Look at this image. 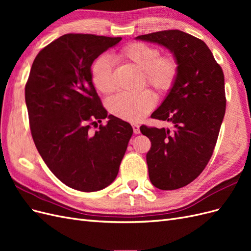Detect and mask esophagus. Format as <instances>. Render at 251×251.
I'll return each instance as SVG.
<instances>
[{"instance_id":"esophagus-1","label":"esophagus","mask_w":251,"mask_h":251,"mask_svg":"<svg viewBox=\"0 0 251 251\" xmlns=\"http://www.w3.org/2000/svg\"><path fill=\"white\" fill-rule=\"evenodd\" d=\"M132 126H133V131H134L135 134H139L140 133V126H139V125L133 124Z\"/></svg>"}]
</instances>
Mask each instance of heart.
<instances>
[{"instance_id":"1","label":"heart","mask_w":251,"mask_h":251,"mask_svg":"<svg viewBox=\"0 0 251 251\" xmlns=\"http://www.w3.org/2000/svg\"><path fill=\"white\" fill-rule=\"evenodd\" d=\"M117 57L133 64L143 72L148 86L159 93H166L175 85L178 76L179 65L173 55L161 56L157 47L144 43H132L121 48ZM95 88L103 94L114 91L113 63L107 56L95 60L91 69ZM156 100L150 91H141L136 94L120 93L113 96L108 102L110 112L121 119L138 123L154 109Z\"/></svg>"}]
</instances>
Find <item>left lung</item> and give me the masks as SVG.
Listing matches in <instances>:
<instances>
[{"mask_svg": "<svg viewBox=\"0 0 251 251\" xmlns=\"http://www.w3.org/2000/svg\"><path fill=\"white\" fill-rule=\"evenodd\" d=\"M136 40L169 49L179 65L175 85L151 115L170 121L174 128L140 126L151 143L147 154L151 184L173 191L198 177L214 153L226 108L224 74L207 45L180 30Z\"/></svg>", "mask_w": 251, "mask_h": 251, "instance_id": "obj_1", "label": "left lung"}]
</instances>
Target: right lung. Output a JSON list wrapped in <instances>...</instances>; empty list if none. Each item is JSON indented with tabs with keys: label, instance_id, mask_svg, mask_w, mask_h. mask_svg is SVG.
Listing matches in <instances>:
<instances>
[{
	"label": "right lung",
	"instance_id": "obj_1",
	"mask_svg": "<svg viewBox=\"0 0 251 251\" xmlns=\"http://www.w3.org/2000/svg\"><path fill=\"white\" fill-rule=\"evenodd\" d=\"M121 37L69 33L36 55L25 88L30 130L49 170L64 184L97 192L117 177L133 127L109 115L93 85L91 66ZM108 118L95 133L92 124Z\"/></svg>",
	"mask_w": 251,
	"mask_h": 251
}]
</instances>
